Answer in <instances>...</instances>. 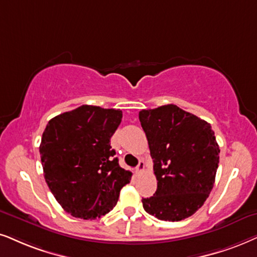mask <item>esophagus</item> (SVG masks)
I'll use <instances>...</instances> for the list:
<instances>
[{"mask_svg":"<svg viewBox=\"0 0 257 257\" xmlns=\"http://www.w3.org/2000/svg\"><path fill=\"white\" fill-rule=\"evenodd\" d=\"M144 171H145V161L140 160L138 167L135 168V175L142 174V173H144Z\"/></svg>","mask_w":257,"mask_h":257,"instance_id":"esophagus-1","label":"esophagus"}]
</instances>
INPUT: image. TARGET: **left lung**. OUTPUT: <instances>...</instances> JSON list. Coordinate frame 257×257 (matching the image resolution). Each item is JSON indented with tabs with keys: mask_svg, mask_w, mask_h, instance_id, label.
Segmentation results:
<instances>
[{
	"mask_svg": "<svg viewBox=\"0 0 257 257\" xmlns=\"http://www.w3.org/2000/svg\"><path fill=\"white\" fill-rule=\"evenodd\" d=\"M158 188L144 198L149 215L179 222L203 206L215 184L219 147L210 123L174 104L141 110Z\"/></svg>",
	"mask_w": 257,
	"mask_h": 257,
	"instance_id": "1",
	"label": "left lung"
}]
</instances>
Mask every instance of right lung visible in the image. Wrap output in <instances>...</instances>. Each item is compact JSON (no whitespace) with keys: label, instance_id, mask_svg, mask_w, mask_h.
<instances>
[{"label":"right lung","instance_id":"1","mask_svg":"<svg viewBox=\"0 0 257 257\" xmlns=\"http://www.w3.org/2000/svg\"><path fill=\"white\" fill-rule=\"evenodd\" d=\"M121 110L82 105L48 122L40 144L45 180L61 207L76 218L96 219L117 204L132 172L118 165L110 139Z\"/></svg>","mask_w":257,"mask_h":257}]
</instances>
